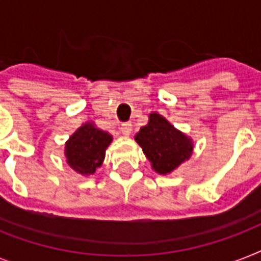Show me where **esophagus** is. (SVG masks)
<instances>
[{"label":"esophagus","mask_w":261,"mask_h":261,"mask_svg":"<svg viewBox=\"0 0 261 261\" xmlns=\"http://www.w3.org/2000/svg\"><path fill=\"white\" fill-rule=\"evenodd\" d=\"M133 131V126H131L130 122H124L122 123V126H120V133H122L123 135H130V133Z\"/></svg>","instance_id":"obj_1"}]
</instances>
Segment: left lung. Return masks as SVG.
<instances>
[{
	"mask_svg": "<svg viewBox=\"0 0 261 261\" xmlns=\"http://www.w3.org/2000/svg\"><path fill=\"white\" fill-rule=\"evenodd\" d=\"M135 141L142 147L153 169L161 174L171 173L192 153L191 139L159 114L149 116V123L135 135Z\"/></svg>",
	"mask_w": 261,
	"mask_h": 261,
	"instance_id": "left-lung-1",
	"label": "left lung"
}]
</instances>
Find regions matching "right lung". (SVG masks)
<instances>
[{"label": "right lung", "mask_w": 261, "mask_h": 261, "mask_svg": "<svg viewBox=\"0 0 261 261\" xmlns=\"http://www.w3.org/2000/svg\"><path fill=\"white\" fill-rule=\"evenodd\" d=\"M112 141L108 133L87 123L75 131L66 142L67 164L81 174L94 173L101 165L106 149Z\"/></svg>", "instance_id": "1"}]
</instances>
